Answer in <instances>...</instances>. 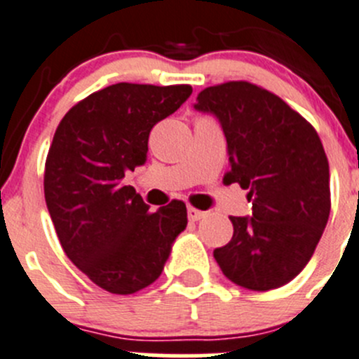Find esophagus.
Returning a JSON list of instances; mask_svg holds the SVG:
<instances>
[{
	"label": "esophagus",
	"mask_w": 359,
	"mask_h": 359,
	"mask_svg": "<svg viewBox=\"0 0 359 359\" xmlns=\"http://www.w3.org/2000/svg\"><path fill=\"white\" fill-rule=\"evenodd\" d=\"M205 215H206V212H201V210L193 208V206H187V217H189V220H193V222L201 220Z\"/></svg>",
	"instance_id": "1"
}]
</instances>
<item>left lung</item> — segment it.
Masks as SVG:
<instances>
[{
  "mask_svg": "<svg viewBox=\"0 0 359 359\" xmlns=\"http://www.w3.org/2000/svg\"><path fill=\"white\" fill-rule=\"evenodd\" d=\"M194 109L219 119L231 170L252 215L229 217L233 240L213 250L227 280L280 288L306 267L330 215V170L316 130L274 93L248 81L208 86Z\"/></svg>",
  "mask_w": 359,
  "mask_h": 359,
  "instance_id": "obj_1",
  "label": "left lung"
}]
</instances>
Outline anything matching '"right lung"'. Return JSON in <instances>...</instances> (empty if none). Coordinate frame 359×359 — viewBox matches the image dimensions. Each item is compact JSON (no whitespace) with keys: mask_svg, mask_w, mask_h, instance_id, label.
Masks as SVG:
<instances>
[{"mask_svg":"<svg viewBox=\"0 0 359 359\" xmlns=\"http://www.w3.org/2000/svg\"><path fill=\"white\" fill-rule=\"evenodd\" d=\"M193 93L189 85L116 83L71 107L57 126L45 165V200L71 262L104 290L135 293L158 280L187 210L156 212L125 173L147 159L149 133Z\"/></svg>","mask_w":359,"mask_h":359,"instance_id":"1","label":"right lung"}]
</instances>
